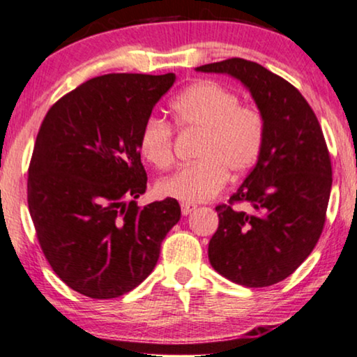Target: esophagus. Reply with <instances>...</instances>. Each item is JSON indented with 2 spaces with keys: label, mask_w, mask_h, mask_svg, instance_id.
<instances>
[{
  "label": "esophagus",
  "mask_w": 357,
  "mask_h": 357,
  "mask_svg": "<svg viewBox=\"0 0 357 357\" xmlns=\"http://www.w3.org/2000/svg\"><path fill=\"white\" fill-rule=\"evenodd\" d=\"M180 208H182V215L187 216V215H190V213H192L193 210H195L197 205H193V203H182V205H180Z\"/></svg>",
  "instance_id": "esophagus-1"
}]
</instances>
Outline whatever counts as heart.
Instances as JSON below:
<instances>
[{
	"label": "heart",
	"mask_w": 357,
	"mask_h": 357,
	"mask_svg": "<svg viewBox=\"0 0 357 357\" xmlns=\"http://www.w3.org/2000/svg\"><path fill=\"white\" fill-rule=\"evenodd\" d=\"M172 121L182 132H198L195 162L157 183L162 197L185 203L206 202L228 180L254 167L266 141V119L256 106L239 105L238 95L213 80L192 83L170 103ZM139 152L155 169L174 162V128L151 116L139 132Z\"/></svg>",
	"instance_id": "1"
}]
</instances>
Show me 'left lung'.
Listing matches in <instances>:
<instances>
[{"mask_svg":"<svg viewBox=\"0 0 357 357\" xmlns=\"http://www.w3.org/2000/svg\"><path fill=\"white\" fill-rule=\"evenodd\" d=\"M197 70L238 78L266 119L256 167L228 203L216 206L220 223L208 259L234 284L274 285L312 254L325 226L333 175L321 126L297 88L256 62L233 57ZM241 201L253 211H234Z\"/></svg>","mask_w":357,"mask_h":357,"instance_id":"8db88e82","label":"left lung"}]
</instances>
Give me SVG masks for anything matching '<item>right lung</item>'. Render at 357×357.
Here are the masks:
<instances>
[{
  "label": "right lung",
  "mask_w": 357,
  "mask_h": 357,
  "mask_svg": "<svg viewBox=\"0 0 357 357\" xmlns=\"http://www.w3.org/2000/svg\"><path fill=\"white\" fill-rule=\"evenodd\" d=\"M175 73H108L50 106L32 151L27 205L45 259L90 298H116L151 274L180 220L175 198L137 206L147 175L139 132Z\"/></svg>",
  "instance_id": "right-lung-1"
}]
</instances>
